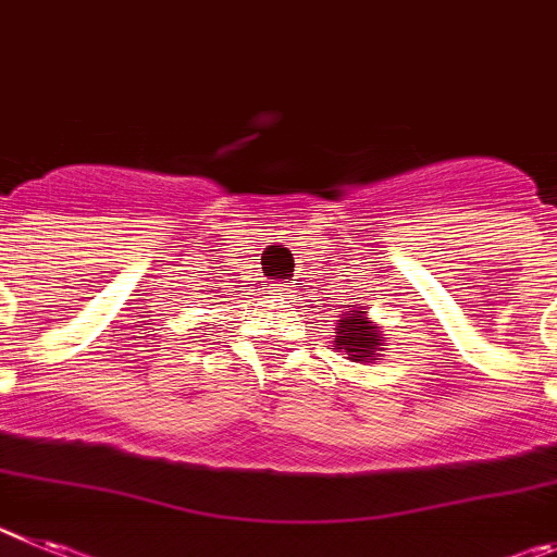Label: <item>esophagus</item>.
I'll list each match as a JSON object with an SVG mask.
<instances>
[{"instance_id":"34e87169","label":"esophagus","mask_w":557,"mask_h":557,"mask_svg":"<svg viewBox=\"0 0 557 557\" xmlns=\"http://www.w3.org/2000/svg\"><path fill=\"white\" fill-rule=\"evenodd\" d=\"M274 294H277V297H288V294H285V288H274Z\"/></svg>"}]
</instances>
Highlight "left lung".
I'll return each mask as SVG.
<instances>
[{
	"label": "left lung",
	"mask_w": 557,
	"mask_h": 557,
	"mask_svg": "<svg viewBox=\"0 0 557 557\" xmlns=\"http://www.w3.org/2000/svg\"><path fill=\"white\" fill-rule=\"evenodd\" d=\"M335 349L347 355L352 363H380L385 352V330L369 319V308L363 302L341 305L335 319Z\"/></svg>",
	"instance_id": "8db88e82"
}]
</instances>
